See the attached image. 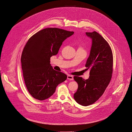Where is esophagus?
Instances as JSON below:
<instances>
[{
	"instance_id": "esophagus-1",
	"label": "esophagus",
	"mask_w": 132,
	"mask_h": 132,
	"mask_svg": "<svg viewBox=\"0 0 132 132\" xmlns=\"http://www.w3.org/2000/svg\"><path fill=\"white\" fill-rule=\"evenodd\" d=\"M67 79L68 80H73V77L72 76H71V75H68L67 76Z\"/></svg>"
}]
</instances>
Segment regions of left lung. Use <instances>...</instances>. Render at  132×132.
I'll return each mask as SVG.
<instances>
[{
    "label": "left lung",
    "instance_id": "left-lung-1",
    "mask_svg": "<svg viewBox=\"0 0 132 132\" xmlns=\"http://www.w3.org/2000/svg\"><path fill=\"white\" fill-rule=\"evenodd\" d=\"M92 40L89 56L85 66L90 69L88 79L74 76L78 84L74 98L82 106H88L97 101L103 94L112 78L113 57L108 43L95 31L86 32Z\"/></svg>",
    "mask_w": 132,
    "mask_h": 132
}]
</instances>
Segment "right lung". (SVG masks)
<instances>
[{"instance_id": "1", "label": "right lung", "mask_w": 132, "mask_h": 132, "mask_svg": "<svg viewBox=\"0 0 132 132\" xmlns=\"http://www.w3.org/2000/svg\"><path fill=\"white\" fill-rule=\"evenodd\" d=\"M58 28H46L31 37L26 44L21 57V68L27 89L39 101L54 94L58 84L65 81L67 75L53 69L50 58L58 54L62 43L73 35Z\"/></svg>"}]
</instances>
